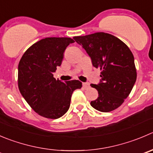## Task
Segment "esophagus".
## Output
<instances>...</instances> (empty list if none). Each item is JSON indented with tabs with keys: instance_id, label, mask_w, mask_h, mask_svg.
I'll return each mask as SVG.
<instances>
[{
	"instance_id": "esophagus-1",
	"label": "esophagus",
	"mask_w": 153,
	"mask_h": 153,
	"mask_svg": "<svg viewBox=\"0 0 153 153\" xmlns=\"http://www.w3.org/2000/svg\"><path fill=\"white\" fill-rule=\"evenodd\" d=\"M83 87H84V88H85V89L88 88V87H90V83L84 82L83 83Z\"/></svg>"
}]
</instances>
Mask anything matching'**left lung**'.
<instances>
[{"label":"left lung","instance_id":"8db88e82","mask_svg":"<svg viewBox=\"0 0 153 153\" xmlns=\"http://www.w3.org/2000/svg\"><path fill=\"white\" fill-rule=\"evenodd\" d=\"M73 39L85 49L93 66L101 70L100 82L90 84L99 93V97L90 102L91 106L101 112L119 108L131 93L137 78L131 51L117 37L106 33Z\"/></svg>","mask_w":153,"mask_h":153}]
</instances>
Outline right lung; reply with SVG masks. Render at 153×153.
Returning <instances> with one entry per match:
<instances>
[{
	"mask_svg": "<svg viewBox=\"0 0 153 153\" xmlns=\"http://www.w3.org/2000/svg\"><path fill=\"white\" fill-rule=\"evenodd\" d=\"M73 42L68 37L45 38L31 45L19 61V91L33 111L45 118L63 116L70 106L73 91L82 87L78 80L63 82L54 78L65 50Z\"/></svg>",
	"mask_w": 153,
	"mask_h": 153,
	"instance_id": "obj_1",
	"label": "right lung"
}]
</instances>
